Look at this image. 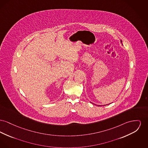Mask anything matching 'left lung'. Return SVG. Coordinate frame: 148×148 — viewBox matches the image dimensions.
<instances>
[{
	"label": "left lung",
	"instance_id": "left-lung-1",
	"mask_svg": "<svg viewBox=\"0 0 148 148\" xmlns=\"http://www.w3.org/2000/svg\"><path fill=\"white\" fill-rule=\"evenodd\" d=\"M121 44H122V41H121Z\"/></svg>",
	"mask_w": 148,
	"mask_h": 148
}]
</instances>
